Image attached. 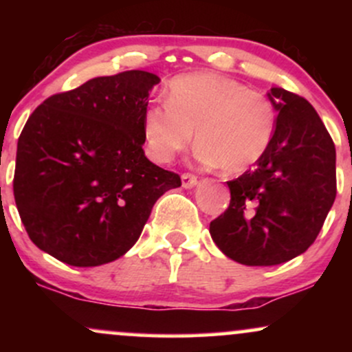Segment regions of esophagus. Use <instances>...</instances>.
<instances>
[{
    "label": "esophagus",
    "mask_w": 352,
    "mask_h": 352,
    "mask_svg": "<svg viewBox=\"0 0 352 352\" xmlns=\"http://www.w3.org/2000/svg\"><path fill=\"white\" fill-rule=\"evenodd\" d=\"M197 184H199V179L195 175H192V173H184L182 175V185H184V188H193Z\"/></svg>",
    "instance_id": "esophagus-1"
}]
</instances>
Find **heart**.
Listing matches in <instances>:
<instances>
[{
    "instance_id": "obj_1",
    "label": "heart",
    "mask_w": 352,
    "mask_h": 352,
    "mask_svg": "<svg viewBox=\"0 0 352 352\" xmlns=\"http://www.w3.org/2000/svg\"><path fill=\"white\" fill-rule=\"evenodd\" d=\"M165 100L142 119L147 152L159 164L185 151L195 132L201 164L241 173L265 155L276 131V107L265 92L213 72L177 76Z\"/></svg>"
}]
</instances>
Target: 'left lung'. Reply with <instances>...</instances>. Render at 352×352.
Returning <instances> with one entry per match:
<instances>
[{"label":"left lung","mask_w":352,"mask_h":352,"mask_svg":"<svg viewBox=\"0 0 352 352\" xmlns=\"http://www.w3.org/2000/svg\"><path fill=\"white\" fill-rule=\"evenodd\" d=\"M268 151L253 170L227 182L230 207L210 223L218 248L236 263L273 266L305 253L336 199V148L306 99L281 87Z\"/></svg>","instance_id":"left-lung-1"}]
</instances>
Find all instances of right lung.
Listing matches in <instances>:
<instances>
[{"instance_id":"obj_1","label":"right lung","mask_w":352,"mask_h":352,"mask_svg":"<svg viewBox=\"0 0 352 352\" xmlns=\"http://www.w3.org/2000/svg\"><path fill=\"white\" fill-rule=\"evenodd\" d=\"M159 82L147 71L94 78L30 116L13 190L39 250L71 266L111 263L135 245L155 201L180 187L142 148L144 112Z\"/></svg>"}]
</instances>
